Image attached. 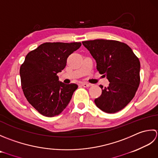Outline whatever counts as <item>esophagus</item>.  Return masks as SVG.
<instances>
[{
	"label": "esophagus",
	"instance_id": "34e87169",
	"mask_svg": "<svg viewBox=\"0 0 158 158\" xmlns=\"http://www.w3.org/2000/svg\"><path fill=\"white\" fill-rule=\"evenodd\" d=\"M81 85L82 86H84V87H85V88H87V87H89L90 85L89 84H88V83H86V82H83V83H81Z\"/></svg>",
	"mask_w": 158,
	"mask_h": 158
}]
</instances>
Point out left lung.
<instances>
[{
    "instance_id": "1",
    "label": "left lung",
    "mask_w": 158,
    "mask_h": 158,
    "mask_svg": "<svg viewBox=\"0 0 158 158\" xmlns=\"http://www.w3.org/2000/svg\"><path fill=\"white\" fill-rule=\"evenodd\" d=\"M97 63V69L110 82L95 99L96 106L106 113L121 110L134 97L140 85V63L126 44L115 40L82 41Z\"/></svg>"
}]
</instances>
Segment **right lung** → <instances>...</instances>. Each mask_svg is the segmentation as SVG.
Instances as JSON below:
<instances>
[{"label": "right lung", "instance_id": "right-lung-1", "mask_svg": "<svg viewBox=\"0 0 158 158\" xmlns=\"http://www.w3.org/2000/svg\"><path fill=\"white\" fill-rule=\"evenodd\" d=\"M80 46V42H46L26 56L20 69L22 89L28 102L41 114L54 117L68 105L78 85L59 81L56 74Z\"/></svg>", "mask_w": 158, "mask_h": 158}]
</instances>
